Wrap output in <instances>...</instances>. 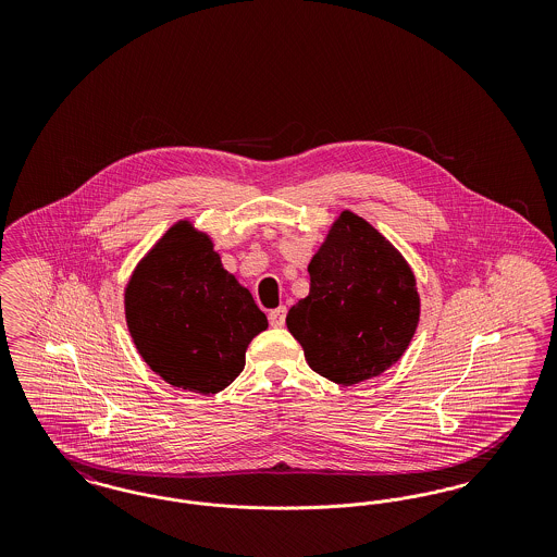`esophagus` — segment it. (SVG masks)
<instances>
[{"instance_id": "1", "label": "esophagus", "mask_w": 557, "mask_h": 557, "mask_svg": "<svg viewBox=\"0 0 557 557\" xmlns=\"http://www.w3.org/2000/svg\"><path fill=\"white\" fill-rule=\"evenodd\" d=\"M269 323H271L273 327H282V325L286 323V307L273 309V311L269 313Z\"/></svg>"}]
</instances>
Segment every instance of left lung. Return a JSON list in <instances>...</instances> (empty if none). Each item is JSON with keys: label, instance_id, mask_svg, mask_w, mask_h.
Instances as JSON below:
<instances>
[{"label": "left lung", "instance_id": "obj_1", "mask_svg": "<svg viewBox=\"0 0 557 557\" xmlns=\"http://www.w3.org/2000/svg\"><path fill=\"white\" fill-rule=\"evenodd\" d=\"M311 290L288 330L319 375L352 386L395 366L420 321L411 267L355 212H341L309 263Z\"/></svg>", "mask_w": 557, "mask_h": 557}]
</instances>
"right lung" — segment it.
<instances>
[{"label": "right lung", "instance_id": "obj_1", "mask_svg": "<svg viewBox=\"0 0 557 557\" xmlns=\"http://www.w3.org/2000/svg\"><path fill=\"white\" fill-rule=\"evenodd\" d=\"M125 318L141 359L171 386L214 395L244 370L267 330L252 294L221 265L207 234L175 223L135 267Z\"/></svg>", "mask_w": 557, "mask_h": 557}]
</instances>
